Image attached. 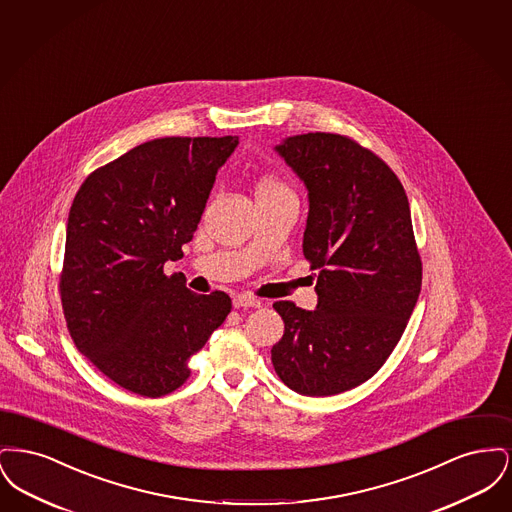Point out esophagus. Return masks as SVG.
Returning <instances> with one entry per match:
<instances>
[{
    "label": "esophagus",
    "mask_w": 512,
    "mask_h": 512,
    "mask_svg": "<svg viewBox=\"0 0 512 512\" xmlns=\"http://www.w3.org/2000/svg\"><path fill=\"white\" fill-rule=\"evenodd\" d=\"M234 307L242 309V307H261V301L251 297V295H236L234 297Z\"/></svg>",
    "instance_id": "34e87169"
}]
</instances>
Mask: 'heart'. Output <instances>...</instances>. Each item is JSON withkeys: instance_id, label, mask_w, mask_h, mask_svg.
Masks as SVG:
<instances>
[{"instance_id": "b5f03b06", "label": "heart", "mask_w": 512, "mask_h": 512, "mask_svg": "<svg viewBox=\"0 0 512 512\" xmlns=\"http://www.w3.org/2000/svg\"><path fill=\"white\" fill-rule=\"evenodd\" d=\"M255 195H257V199H261V197H293L295 199L290 184L286 180H282L280 176H263L257 182Z\"/></svg>"}]
</instances>
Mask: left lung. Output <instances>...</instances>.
I'll return each instance as SVG.
<instances>
[{
	"instance_id": "8db88e82",
	"label": "left lung",
	"mask_w": 512,
	"mask_h": 512,
	"mask_svg": "<svg viewBox=\"0 0 512 512\" xmlns=\"http://www.w3.org/2000/svg\"><path fill=\"white\" fill-rule=\"evenodd\" d=\"M276 151L309 190L303 255L318 270V305H272L284 318L272 365L290 390L336 395L382 368L413 315L422 261L409 199L395 172L349 136L309 132Z\"/></svg>"
}]
</instances>
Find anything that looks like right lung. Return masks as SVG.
<instances>
[{
    "instance_id": "obj_1",
    "label": "right lung",
    "mask_w": 512,
    "mask_h": 512,
    "mask_svg": "<svg viewBox=\"0 0 512 512\" xmlns=\"http://www.w3.org/2000/svg\"><path fill=\"white\" fill-rule=\"evenodd\" d=\"M236 146V136L157 138L88 174L74 195L63 313L78 351L124 390H178L190 357L232 309L226 293L197 295L163 267L184 255Z\"/></svg>"
}]
</instances>
